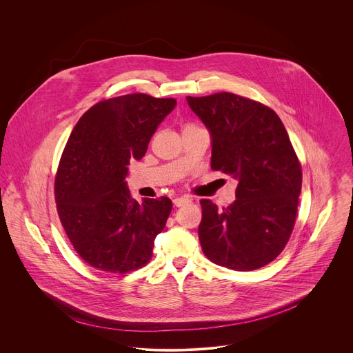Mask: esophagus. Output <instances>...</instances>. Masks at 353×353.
Instances as JSON below:
<instances>
[{
  "label": "esophagus",
  "mask_w": 353,
  "mask_h": 353,
  "mask_svg": "<svg viewBox=\"0 0 353 353\" xmlns=\"http://www.w3.org/2000/svg\"><path fill=\"white\" fill-rule=\"evenodd\" d=\"M190 202H192V200L189 197H178V199L174 200V205L175 206H183V205L190 203Z\"/></svg>",
  "instance_id": "obj_1"
}]
</instances>
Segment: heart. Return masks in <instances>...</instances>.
I'll use <instances>...</instances> for the list:
<instances>
[{
    "label": "heart",
    "instance_id": "heart-1",
    "mask_svg": "<svg viewBox=\"0 0 353 353\" xmlns=\"http://www.w3.org/2000/svg\"><path fill=\"white\" fill-rule=\"evenodd\" d=\"M189 125H190V123H189Z\"/></svg>",
    "mask_w": 353,
    "mask_h": 353
}]
</instances>
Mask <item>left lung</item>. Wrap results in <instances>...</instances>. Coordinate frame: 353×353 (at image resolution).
<instances>
[{"instance_id": "1", "label": "left lung", "mask_w": 353, "mask_h": 353, "mask_svg": "<svg viewBox=\"0 0 353 353\" xmlns=\"http://www.w3.org/2000/svg\"><path fill=\"white\" fill-rule=\"evenodd\" d=\"M212 136L210 167L239 181L230 206L201 200L199 236L212 262L248 272L272 262L292 234L302 167L279 115L231 92L188 97Z\"/></svg>"}]
</instances>
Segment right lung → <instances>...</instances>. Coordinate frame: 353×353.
Segmentation results:
<instances>
[{
  "label": "right lung",
  "mask_w": 353,
  "mask_h": 353,
  "mask_svg": "<svg viewBox=\"0 0 353 353\" xmlns=\"http://www.w3.org/2000/svg\"><path fill=\"white\" fill-rule=\"evenodd\" d=\"M175 104L147 94L104 99L83 114L69 136L54 182L57 210L76 252L98 270L123 274L151 261L172 202L139 203L125 178Z\"/></svg>",
  "instance_id": "1"
}]
</instances>
